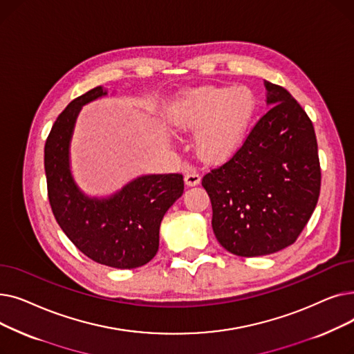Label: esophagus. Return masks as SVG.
Here are the masks:
<instances>
[{"instance_id": "esophagus-1", "label": "esophagus", "mask_w": 354, "mask_h": 354, "mask_svg": "<svg viewBox=\"0 0 354 354\" xmlns=\"http://www.w3.org/2000/svg\"><path fill=\"white\" fill-rule=\"evenodd\" d=\"M199 182H201V175L191 167V169L187 171V175H185V183H187V187H196Z\"/></svg>"}]
</instances>
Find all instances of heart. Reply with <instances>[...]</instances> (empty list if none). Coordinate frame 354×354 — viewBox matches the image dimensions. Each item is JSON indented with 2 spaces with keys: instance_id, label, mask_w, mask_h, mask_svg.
Returning <instances> with one entry per match:
<instances>
[{
  "instance_id": "b5f03b06",
  "label": "heart",
  "mask_w": 354,
  "mask_h": 354,
  "mask_svg": "<svg viewBox=\"0 0 354 354\" xmlns=\"http://www.w3.org/2000/svg\"><path fill=\"white\" fill-rule=\"evenodd\" d=\"M258 109L254 91L245 86L205 87L183 93L166 111L169 126L195 132L198 155L221 162L234 155L247 140Z\"/></svg>"
}]
</instances>
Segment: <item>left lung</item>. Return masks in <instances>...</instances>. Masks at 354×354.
<instances>
[{"label":"left lung","instance_id":"left-lung-1","mask_svg":"<svg viewBox=\"0 0 354 354\" xmlns=\"http://www.w3.org/2000/svg\"><path fill=\"white\" fill-rule=\"evenodd\" d=\"M264 86L270 110L236 153L202 178L218 243L239 257L268 255L295 243L320 195L310 118L284 87Z\"/></svg>","mask_w":354,"mask_h":354}]
</instances>
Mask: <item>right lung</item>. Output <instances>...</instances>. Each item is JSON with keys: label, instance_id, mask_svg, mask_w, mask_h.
<instances>
[{"label": "right lung", "instance_id": "obj_1", "mask_svg": "<svg viewBox=\"0 0 354 354\" xmlns=\"http://www.w3.org/2000/svg\"><path fill=\"white\" fill-rule=\"evenodd\" d=\"M102 86L74 99L54 122L44 146V169L55 221L86 257L130 270L147 264L159 248L163 215L183 194L179 174L143 175L107 198L86 195L70 171V142L82 106L103 97Z\"/></svg>", "mask_w": 354, "mask_h": 354}]
</instances>
